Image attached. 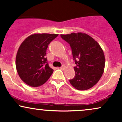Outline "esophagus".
<instances>
[{
    "label": "esophagus",
    "mask_w": 122,
    "mask_h": 122,
    "mask_svg": "<svg viewBox=\"0 0 122 122\" xmlns=\"http://www.w3.org/2000/svg\"><path fill=\"white\" fill-rule=\"evenodd\" d=\"M60 69H62V70L64 69H65V65H62V66H61V67H60Z\"/></svg>",
    "instance_id": "esophagus-1"
}]
</instances>
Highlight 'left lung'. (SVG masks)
<instances>
[{"label":"left lung","instance_id":"obj_1","mask_svg":"<svg viewBox=\"0 0 122 122\" xmlns=\"http://www.w3.org/2000/svg\"><path fill=\"white\" fill-rule=\"evenodd\" d=\"M69 44L76 66L75 76L70 83L78 90H86L94 86L104 72L105 57L99 43L91 37L82 33L61 34Z\"/></svg>","mask_w":122,"mask_h":122}]
</instances>
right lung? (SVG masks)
Masks as SVG:
<instances>
[{"label":"right lung","mask_w":122,"mask_h":122,"mask_svg":"<svg viewBox=\"0 0 122 122\" xmlns=\"http://www.w3.org/2000/svg\"><path fill=\"white\" fill-rule=\"evenodd\" d=\"M58 34L31 35L21 43L16 57V68L19 77L26 84L37 87L43 84L53 69L46 57L49 45Z\"/></svg>","instance_id":"add662e5"}]
</instances>
